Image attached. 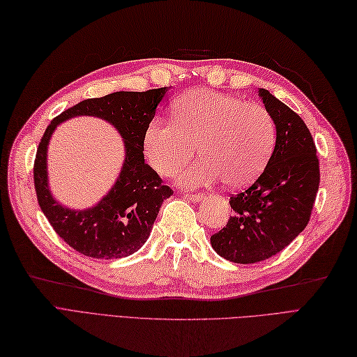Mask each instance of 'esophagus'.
<instances>
[{
    "label": "esophagus",
    "mask_w": 357,
    "mask_h": 357,
    "mask_svg": "<svg viewBox=\"0 0 357 357\" xmlns=\"http://www.w3.org/2000/svg\"><path fill=\"white\" fill-rule=\"evenodd\" d=\"M188 200H193V202H200V200L205 199V195H195V193H188L185 195Z\"/></svg>",
    "instance_id": "1"
}]
</instances>
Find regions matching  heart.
<instances>
[{"mask_svg": "<svg viewBox=\"0 0 357 357\" xmlns=\"http://www.w3.org/2000/svg\"><path fill=\"white\" fill-rule=\"evenodd\" d=\"M174 121L153 119L144 132V153L162 176L182 169L181 185L197 188L225 179L229 187H245L266 169L276 143V126L268 109L257 102L206 89L182 95L173 108Z\"/></svg>", "mask_w": 357, "mask_h": 357, "instance_id": "obj_1", "label": "heart"}]
</instances>
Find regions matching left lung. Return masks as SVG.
<instances>
[{
  "instance_id": "left-lung-1",
  "label": "left lung",
  "mask_w": 357,
  "mask_h": 357,
  "mask_svg": "<svg viewBox=\"0 0 357 357\" xmlns=\"http://www.w3.org/2000/svg\"><path fill=\"white\" fill-rule=\"evenodd\" d=\"M258 95L276 126V144L261 176L231 197L234 215L211 236L213 249L235 264H255L283 250L305 231L319 185L312 135L301 117L268 90Z\"/></svg>"
}]
</instances>
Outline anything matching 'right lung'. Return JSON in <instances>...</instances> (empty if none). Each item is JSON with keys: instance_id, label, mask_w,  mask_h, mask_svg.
I'll list each match as a JSON object with an SVG mask.
<instances>
[{"instance_id": "add662e5", "label": "right lung", "mask_w": 357, "mask_h": 357, "mask_svg": "<svg viewBox=\"0 0 357 357\" xmlns=\"http://www.w3.org/2000/svg\"><path fill=\"white\" fill-rule=\"evenodd\" d=\"M169 89L114 91L81 100L54 119L39 143L34 161V187L45 217L72 249L96 259L130 257L149 238L161 204L173 191L144 162L143 140L157 107ZM102 118L121 134L126 160L114 187L93 207L68 208L52 196L47 179V146L56 126L69 118Z\"/></svg>"}]
</instances>
